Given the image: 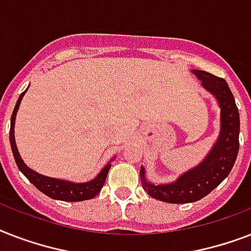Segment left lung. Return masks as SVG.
<instances>
[{
  "instance_id": "left-lung-1",
  "label": "left lung",
  "mask_w": 251,
  "mask_h": 251,
  "mask_svg": "<svg viewBox=\"0 0 251 251\" xmlns=\"http://www.w3.org/2000/svg\"><path fill=\"white\" fill-rule=\"evenodd\" d=\"M202 82V87L210 92L220 108V131L210 152L198 165L183 172L178 178L169 183H153L146 177V169L141 167L142 186L152 198L167 203L197 202L228 177L237 159L240 149V113L234 98L226 80L203 70H191Z\"/></svg>"
}]
</instances>
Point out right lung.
I'll return each instance as SVG.
<instances>
[{"mask_svg":"<svg viewBox=\"0 0 251 251\" xmlns=\"http://www.w3.org/2000/svg\"><path fill=\"white\" fill-rule=\"evenodd\" d=\"M29 87V86H28ZM27 87V90H28ZM27 90L23 91L18 99L15 108L11 114V121H10V145H11V151H13L14 159L17 163L19 171L28 178V181L32 183L33 186L39 189L41 193L48 195L49 198L57 199V201H65V202H80V201H87V199L95 198L96 195L100 193L102 185L105 182L106 176L112 167V160H114V156L112 160H109L104 165L101 171L99 172V175L92 178L91 181L87 182H72L68 179L54 178V177H48V176L40 175L33 169L25 164V161L19 155L18 151L17 143H15V135H14V126H15V117H17V112L19 109L21 101Z\"/></svg>","mask_w":251,"mask_h":251,"instance_id":"1","label":"right lung"}]
</instances>
